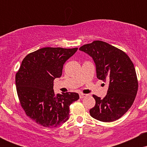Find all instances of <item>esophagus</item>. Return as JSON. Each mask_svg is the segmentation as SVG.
<instances>
[{
  "label": "esophagus",
  "instance_id": "obj_1",
  "mask_svg": "<svg viewBox=\"0 0 147 147\" xmlns=\"http://www.w3.org/2000/svg\"><path fill=\"white\" fill-rule=\"evenodd\" d=\"M86 96V94H83V93L79 94V97H80V99L84 98V97H85Z\"/></svg>",
  "mask_w": 147,
  "mask_h": 147
}]
</instances>
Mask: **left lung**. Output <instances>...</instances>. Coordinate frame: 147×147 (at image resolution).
Here are the masks:
<instances>
[{
    "instance_id": "8db88e82",
    "label": "left lung",
    "mask_w": 147,
    "mask_h": 147,
    "mask_svg": "<svg viewBox=\"0 0 147 147\" xmlns=\"http://www.w3.org/2000/svg\"><path fill=\"white\" fill-rule=\"evenodd\" d=\"M79 50L92 58L97 79L109 83L104 99L93 95L96 103L90 110L91 117L104 122L119 119L131 107L138 92L137 75L131 59L122 50L102 41L84 45Z\"/></svg>"
}]
</instances>
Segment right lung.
Returning a JSON list of instances; mask_svg holds the SVG:
<instances>
[{"instance_id": "right-lung-1", "label": "right lung", "mask_w": 147, "mask_h": 147, "mask_svg": "<svg viewBox=\"0 0 147 147\" xmlns=\"http://www.w3.org/2000/svg\"><path fill=\"white\" fill-rule=\"evenodd\" d=\"M77 48H43L28 54L16 75L20 104L25 113L44 127L53 128L69 119V106L78 100L77 92L55 95L53 82L62 75L63 64Z\"/></svg>"}]
</instances>
